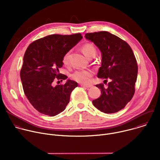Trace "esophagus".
I'll use <instances>...</instances> for the list:
<instances>
[{"label":"esophagus","mask_w":160,"mask_h":160,"mask_svg":"<svg viewBox=\"0 0 160 160\" xmlns=\"http://www.w3.org/2000/svg\"><path fill=\"white\" fill-rule=\"evenodd\" d=\"M80 85H81L82 87H85V88H90V87H92V85H83V84H81Z\"/></svg>","instance_id":"1"}]
</instances>
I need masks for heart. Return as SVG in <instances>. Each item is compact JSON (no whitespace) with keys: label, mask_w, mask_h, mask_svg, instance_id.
Returning a JSON list of instances; mask_svg holds the SVG:
<instances>
[{"label":"heart","mask_w":160,"mask_h":160,"mask_svg":"<svg viewBox=\"0 0 160 160\" xmlns=\"http://www.w3.org/2000/svg\"><path fill=\"white\" fill-rule=\"evenodd\" d=\"M81 50L83 54L88 58H94L97 53V50L94 44L90 42H86L83 43ZM70 52L68 51L64 55L62 58V63L64 65L67 66L69 64ZM93 75V72L90 70H78L75 71L71 75V78L80 83L87 84L90 82V78Z\"/></svg>","instance_id":"obj_1"}]
</instances>
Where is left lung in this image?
I'll use <instances>...</instances> for the list:
<instances>
[{"label": "left lung", "mask_w": 160, "mask_h": 160, "mask_svg": "<svg viewBox=\"0 0 160 160\" xmlns=\"http://www.w3.org/2000/svg\"><path fill=\"white\" fill-rule=\"evenodd\" d=\"M87 39L93 42L102 53V63L98 78L111 82L101 89V96L92 101L94 106L104 113H115L125 107L135 93L138 66L130 45L118 37L108 32L85 33Z\"/></svg>", "instance_id": "8db88e82"}]
</instances>
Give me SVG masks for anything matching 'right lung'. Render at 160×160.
Instances as JSON below:
<instances>
[{"instance_id": "obj_1", "label": "right lung", "mask_w": 160, "mask_h": 160, "mask_svg": "<svg viewBox=\"0 0 160 160\" xmlns=\"http://www.w3.org/2000/svg\"><path fill=\"white\" fill-rule=\"evenodd\" d=\"M82 38L81 33L53 34L33 42L27 48L20 77L25 96L39 112L54 117L69 103L78 83L68 80L65 84L54 86V82L68 78L59 73L62 58Z\"/></svg>"}]
</instances>
